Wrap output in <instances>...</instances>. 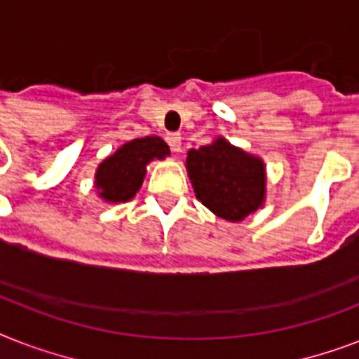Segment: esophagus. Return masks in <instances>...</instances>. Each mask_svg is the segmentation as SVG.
Listing matches in <instances>:
<instances>
[{
	"mask_svg": "<svg viewBox=\"0 0 359 359\" xmlns=\"http://www.w3.org/2000/svg\"><path fill=\"white\" fill-rule=\"evenodd\" d=\"M168 145L169 149L173 152H179L180 151V135L179 134H168Z\"/></svg>",
	"mask_w": 359,
	"mask_h": 359,
	"instance_id": "34e87169",
	"label": "esophagus"
}]
</instances>
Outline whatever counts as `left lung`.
Segmentation results:
<instances>
[{
	"label": "left lung",
	"instance_id": "8db88e82",
	"mask_svg": "<svg viewBox=\"0 0 359 359\" xmlns=\"http://www.w3.org/2000/svg\"><path fill=\"white\" fill-rule=\"evenodd\" d=\"M186 168L196 197L219 218L242 222L264 203L266 175L262 160L224 137L188 151Z\"/></svg>",
	"mask_w": 359,
	"mask_h": 359
}]
</instances>
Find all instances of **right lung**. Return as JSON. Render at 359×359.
<instances>
[{"label":"right lung","mask_w":359,"mask_h":359,"mask_svg":"<svg viewBox=\"0 0 359 359\" xmlns=\"http://www.w3.org/2000/svg\"><path fill=\"white\" fill-rule=\"evenodd\" d=\"M169 156L168 143L158 135H147L124 143L104 160L95 175L98 197L108 203H126L140 191L147 165Z\"/></svg>","instance_id":"obj_1"}]
</instances>
